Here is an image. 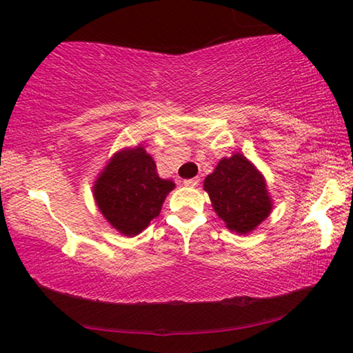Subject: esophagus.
<instances>
[{
	"instance_id": "1",
	"label": "esophagus",
	"mask_w": 353,
	"mask_h": 353,
	"mask_svg": "<svg viewBox=\"0 0 353 353\" xmlns=\"http://www.w3.org/2000/svg\"><path fill=\"white\" fill-rule=\"evenodd\" d=\"M183 185L188 186V188H196L197 185H199V178H190V180H185L183 181Z\"/></svg>"
}]
</instances>
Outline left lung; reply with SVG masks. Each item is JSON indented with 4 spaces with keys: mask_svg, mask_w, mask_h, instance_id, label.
<instances>
[{
    "mask_svg": "<svg viewBox=\"0 0 353 353\" xmlns=\"http://www.w3.org/2000/svg\"><path fill=\"white\" fill-rule=\"evenodd\" d=\"M204 190L226 228L249 234L272 214L273 201L262 172L244 154L234 152L205 176Z\"/></svg>",
    "mask_w": 353,
    "mask_h": 353,
    "instance_id": "left-lung-1",
    "label": "left lung"
}]
</instances>
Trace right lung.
Masks as SVG:
<instances>
[{"mask_svg":"<svg viewBox=\"0 0 353 353\" xmlns=\"http://www.w3.org/2000/svg\"><path fill=\"white\" fill-rule=\"evenodd\" d=\"M175 183L159 176L154 159L143 144L114 154L93 185L96 205L120 234L133 238L161 214Z\"/></svg>","mask_w":353,"mask_h":353,"instance_id":"add662e5","label":"right lung"}]
</instances>
